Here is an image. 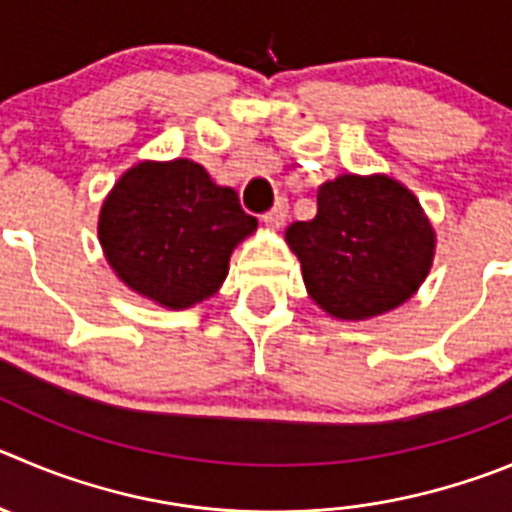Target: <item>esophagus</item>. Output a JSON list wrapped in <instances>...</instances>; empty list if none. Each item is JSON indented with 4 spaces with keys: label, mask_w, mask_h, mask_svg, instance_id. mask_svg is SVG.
Returning <instances> with one entry per match:
<instances>
[{
    "label": "esophagus",
    "mask_w": 512,
    "mask_h": 512,
    "mask_svg": "<svg viewBox=\"0 0 512 512\" xmlns=\"http://www.w3.org/2000/svg\"><path fill=\"white\" fill-rule=\"evenodd\" d=\"M288 199H278V202H275V207L270 209V212L265 214V217H262V222L267 224V227H272V229H278V227H283L285 224V219H288Z\"/></svg>",
    "instance_id": "1"
}]
</instances>
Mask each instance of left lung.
Instances as JSON below:
<instances>
[{
	"instance_id": "1",
	"label": "left lung",
	"mask_w": 512,
	"mask_h": 512,
	"mask_svg": "<svg viewBox=\"0 0 512 512\" xmlns=\"http://www.w3.org/2000/svg\"><path fill=\"white\" fill-rule=\"evenodd\" d=\"M285 242L318 308L338 321H369L417 293L437 234L401 181L341 174L318 189V214L290 224Z\"/></svg>"
}]
</instances>
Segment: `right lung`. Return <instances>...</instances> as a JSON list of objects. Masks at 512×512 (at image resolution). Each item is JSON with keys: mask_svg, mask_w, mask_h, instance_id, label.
<instances>
[{"mask_svg": "<svg viewBox=\"0 0 512 512\" xmlns=\"http://www.w3.org/2000/svg\"><path fill=\"white\" fill-rule=\"evenodd\" d=\"M255 229L237 191L189 159L133 164L98 214L100 247L118 280L169 310L212 298L234 247Z\"/></svg>", "mask_w": 512, "mask_h": 512, "instance_id": "obj_1", "label": "right lung"}]
</instances>
